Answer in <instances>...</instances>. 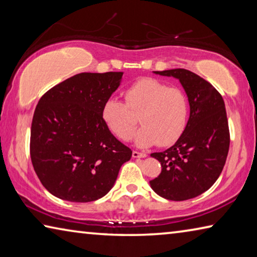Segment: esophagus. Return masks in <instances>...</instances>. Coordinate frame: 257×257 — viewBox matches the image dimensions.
I'll return each instance as SVG.
<instances>
[{"mask_svg":"<svg viewBox=\"0 0 257 257\" xmlns=\"http://www.w3.org/2000/svg\"><path fill=\"white\" fill-rule=\"evenodd\" d=\"M146 153H143V152H137V151H133V158H145Z\"/></svg>","mask_w":257,"mask_h":257,"instance_id":"1","label":"esophagus"}]
</instances>
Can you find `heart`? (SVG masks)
Listing matches in <instances>:
<instances>
[{
    "label": "heart",
    "instance_id": "b5f03b06",
    "mask_svg": "<svg viewBox=\"0 0 257 257\" xmlns=\"http://www.w3.org/2000/svg\"><path fill=\"white\" fill-rule=\"evenodd\" d=\"M141 146H171L184 134L189 115L187 95L155 78H142L124 90V102L108 98L103 104L102 119L112 134L127 142L137 128Z\"/></svg>",
    "mask_w": 257,
    "mask_h": 257
}]
</instances>
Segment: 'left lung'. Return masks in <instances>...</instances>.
Listing matches in <instances>:
<instances>
[{
	"instance_id": "8db88e82",
	"label": "left lung",
	"mask_w": 257,
	"mask_h": 257,
	"mask_svg": "<svg viewBox=\"0 0 257 257\" xmlns=\"http://www.w3.org/2000/svg\"><path fill=\"white\" fill-rule=\"evenodd\" d=\"M155 73L179 79L188 96L190 115L175 145L151 154L162 170L150 184L169 201H186L211 188L223 170L230 145L227 112L221 94L196 73L186 69Z\"/></svg>"
}]
</instances>
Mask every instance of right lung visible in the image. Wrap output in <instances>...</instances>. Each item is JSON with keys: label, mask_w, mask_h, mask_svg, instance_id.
I'll use <instances>...</instances> for the list:
<instances>
[{"label": "right lung", "mask_w": 257, "mask_h": 257, "mask_svg": "<svg viewBox=\"0 0 257 257\" xmlns=\"http://www.w3.org/2000/svg\"><path fill=\"white\" fill-rule=\"evenodd\" d=\"M122 72H81L52 87L35 108L30 158L52 195L76 203L106 195L133 152L102 119Z\"/></svg>", "instance_id": "right-lung-1"}]
</instances>
